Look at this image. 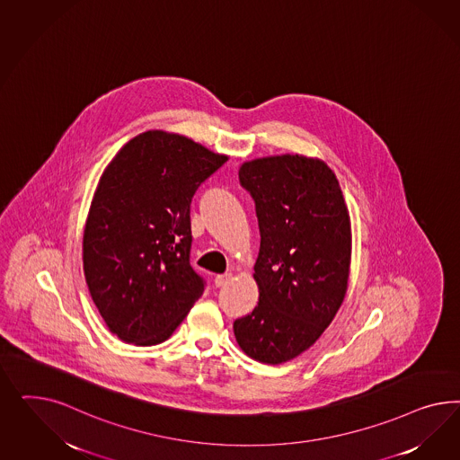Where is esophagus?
<instances>
[{
  "label": "esophagus",
  "mask_w": 460,
  "mask_h": 460,
  "mask_svg": "<svg viewBox=\"0 0 460 460\" xmlns=\"http://www.w3.org/2000/svg\"><path fill=\"white\" fill-rule=\"evenodd\" d=\"M233 279V273H224V275H217L216 279H214V285L216 287H224V285H227L229 281Z\"/></svg>",
  "instance_id": "34e87169"
}]
</instances>
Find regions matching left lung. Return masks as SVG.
I'll list each match as a JSON object with an SVG mask.
<instances>
[{
    "label": "left lung",
    "mask_w": 460,
    "mask_h": 460,
    "mask_svg": "<svg viewBox=\"0 0 460 460\" xmlns=\"http://www.w3.org/2000/svg\"><path fill=\"white\" fill-rule=\"evenodd\" d=\"M239 181L260 226L252 275L260 302L233 329L254 361L281 364L314 346L344 302L352 248L348 206L331 167L304 155L244 162Z\"/></svg>",
    "instance_id": "1"
}]
</instances>
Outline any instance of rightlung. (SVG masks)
Wrapping results in <instances>:
<instances>
[{
    "label": "right lung",
    "instance_id": "1",
    "mask_svg": "<svg viewBox=\"0 0 460 460\" xmlns=\"http://www.w3.org/2000/svg\"><path fill=\"white\" fill-rule=\"evenodd\" d=\"M226 160L150 129L104 168L84 227V275L108 329L128 344L167 341L204 293L190 266V202Z\"/></svg>",
    "mask_w": 460,
    "mask_h": 460
}]
</instances>
